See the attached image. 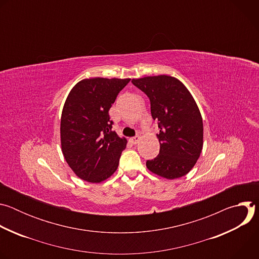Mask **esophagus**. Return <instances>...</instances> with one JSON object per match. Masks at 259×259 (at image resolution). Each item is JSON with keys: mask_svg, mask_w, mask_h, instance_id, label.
<instances>
[{"mask_svg": "<svg viewBox=\"0 0 259 259\" xmlns=\"http://www.w3.org/2000/svg\"><path fill=\"white\" fill-rule=\"evenodd\" d=\"M139 139H140V137H139L138 135H136L135 137H132V138H130L129 140H130V142H131L132 144H136V143H138Z\"/></svg>", "mask_w": 259, "mask_h": 259, "instance_id": "obj_1", "label": "esophagus"}]
</instances>
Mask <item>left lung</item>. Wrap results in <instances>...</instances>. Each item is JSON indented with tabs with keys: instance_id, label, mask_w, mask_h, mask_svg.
Returning <instances> with one entry per match:
<instances>
[{
	"instance_id": "left-lung-1",
	"label": "left lung",
	"mask_w": 259,
	"mask_h": 259,
	"mask_svg": "<svg viewBox=\"0 0 259 259\" xmlns=\"http://www.w3.org/2000/svg\"><path fill=\"white\" fill-rule=\"evenodd\" d=\"M131 82L150 98L152 117L160 128V153L146 161L147 169L167 179L188 174L203 149V120L194 97L179 80L170 76Z\"/></svg>"
}]
</instances>
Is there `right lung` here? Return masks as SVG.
I'll return each mask as SVG.
<instances>
[{
  "mask_svg": "<svg viewBox=\"0 0 259 259\" xmlns=\"http://www.w3.org/2000/svg\"><path fill=\"white\" fill-rule=\"evenodd\" d=\"M130 79H85L73 87L60 121L61 150L81 179L98 183L117 170L126 138L112 130L108 110Z\"/></svg>",
  "mask_w": 259,
  "mask_h": 259,
  "instance_id": "right-lung-1",
  "label": "right lung"
}]
</instances>
